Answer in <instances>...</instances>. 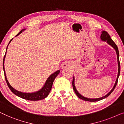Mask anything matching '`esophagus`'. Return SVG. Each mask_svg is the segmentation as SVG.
<instances>
[{
	"label": "esophagus",
	"instance_id": "esophagus-1",
	"mask_svg": "<svg viewBox=\"0 0 124 124\" xmlns=\"http://www.w3.org/2000/svg\"><path fill=\"white\" fill-rule=\"evenodd\" d=\"M68 67V64L67 63H64V64H63L62 68H66V67Z\"/></svg>",
	"mask_w": 124,
	"mask_h": 124
}]
</instances>
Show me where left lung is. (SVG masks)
<instances>
[{"instance_id": "left-lung-1", "label": "left lung", "mask_w": 124, "mask_h": 124, "mask_svg": "<svg viewBox=\"0 0 124 124\" xmlns=\"http://www.w3.org/2000/svg\"><path fill=\"white\" fill-rule=\"evenodd\" d=\"M101 40L103 41H106L107 42L108 44L109 45H111L112 48H114V49L115 50V51L116 52V54H117V63H118V74H117V79L116 81H115V85L114 87H113L112 89L111 90V91L109 92L108 93H107V94L104 96L101 97V98H88L85 97L82 95L81 94L79 93V92L78 91L77 89H76V87H75V78L74 76V78H73V80H72V86H73V89H74L75 93H76V94L77 95V96L79 98L83 99L84 101H89V102H95V101H98L100 100H102L103 99L106 98H107L108 96H109V95L111 94V93L114 91V90L115 89V87H116L117 84V81H118V77L120 76V61H119V52H118V49L117 46L116 44L114 43V41L112 40V39H111L109 35L108 34V32H106L105 31H102V34L101 35Z\"/></svg>"}]
</instances>
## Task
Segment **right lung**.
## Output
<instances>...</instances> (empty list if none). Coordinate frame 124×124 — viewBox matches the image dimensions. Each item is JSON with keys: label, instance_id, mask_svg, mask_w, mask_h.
I'll use <instances>...</instances> for the list:
<instances>
[{"label": "right lung", "instance_id": "add662e5", "mask_svg": "<svg viewBox=\"0 0 124 124\" xmlns=\"http://www.w3.org/2000/svg\"><path fill=\"white\" fill-rule=\"evenodd\" d=\"M25 29H22L21 31H20V32L18 33V34L16 36H18L20 35V34L25 30ZM13 40V39H12L10 40V41L9 42V44L11 42V41ZM8 45L7 46V49H6V54H5L4 57V59H3V70H4V76H5V79H6V81L7 83V85L9 88L10 89V90L13 92V93L15 94V95H16L17 96H18L19 97L22 98L26 99V100H29V101H39V100H41V99H43L46 98L47 96H48L49 93H50V90H51L52 87V85H53V81L54 80L55 78L57 77V75L59 74V73L60 72V70H58L57 71H55V72H54L53 74H52V75L49 76L48 79L46 80L45 83L44 84V86H43L42 88H41L40 89L38 90V91H36L35 92H33V93H24V92H20L18 90H17L16 89H15V88H13L12 87L10 84H9V82H8L7 78V76L6 74V71H5V69H4V61H5V58H6V53H7V50L8 49Z\"/></svg>", "mask_w": 124, "mask_h": 124}]
</instances>
